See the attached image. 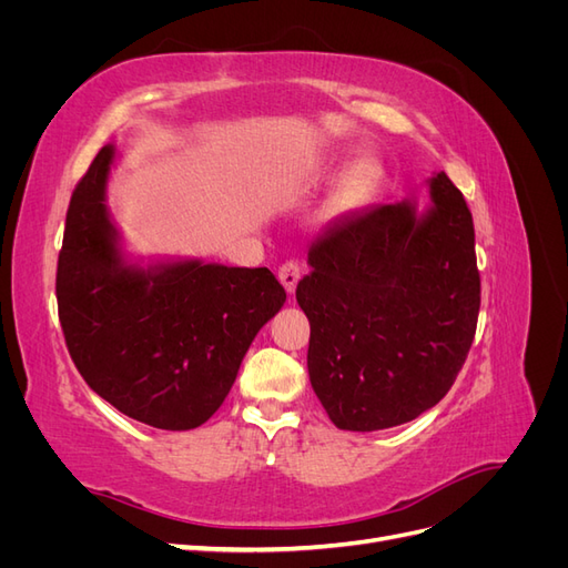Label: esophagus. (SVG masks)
Wrapping results in <instances>:
<instances>
[{
	"label": "esophagus",
	"mask_w": 568,
	"mask_h": 568,
	"mask_svg": "<svg viewBox=\"0 0 568 568\" xmlns=\"http://www.w3.org/2000/svg\"><path fill=\"white\" fill-rule=\"evenodd\" d=\"M301 274H303V267H301L298 261H286V263L280 265L277 277H280L282 286L291 294V291H296V284L301 280Z\"/></svg>",
	"instance_id": "1"
}]
</instances>
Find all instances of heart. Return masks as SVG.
I'll list each match as a JSON object with an SVG mask.
<instances>
[{"instance_id": "heart-1", "label": "heart", "mask_w": 568, "mask_h": 568, "mask_svg": "<svg viewBox=\"0 0 568 568\" xmlns=\"http://www.w3.org/2000/svg\"><path fill=\"white\" fill-rule=\"evenodd\" d=\"M363 180H365V168H357V170H353V173L346 178V182H343L341 196H343V199H351V196H355L357 189L363 186Z\"/></svg>"}]
</instances>
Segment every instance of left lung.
I'll return each instance as SVG.
<instances>
[{
	"instance_id": "left-lung-1",
	"label": "left lung",
	"mask_w": 568,
	"mask_h": 568,
	"mask_svg": "<svg viewBox=\"0 0 568 568\" xmlns=\"http://www.w3.org/2000/svg\"><path fill=\"white\" fill-rule=\"evenodd\" d=\"M434 209L372 205L326 230L296 288L311 320L307 372L343 432H379L445 398L469 355L480 307L474 220L445 173Z\"/></svg>"
}]
</instances>
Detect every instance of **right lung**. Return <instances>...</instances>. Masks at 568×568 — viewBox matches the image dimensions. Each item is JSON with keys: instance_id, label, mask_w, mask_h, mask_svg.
Listing matches in <instances>:
<instances>
[{"instance_id": "1", "label": "right lung", "mask_w": 568, "mask_h": 568, "mask_svg": "<svg viewBox=\"0 0 568 568\" xmlns=\"http://www.w3.org/2000/svg\"><path fill=\"white\" fill-rule=\"evenodd\" d=\"M113 146L73 189L57 265L59 322L88 386L123 415L186 432L227 398L284 286L267 267H128L104 205Z\"/></svg>"}]
</instances>
